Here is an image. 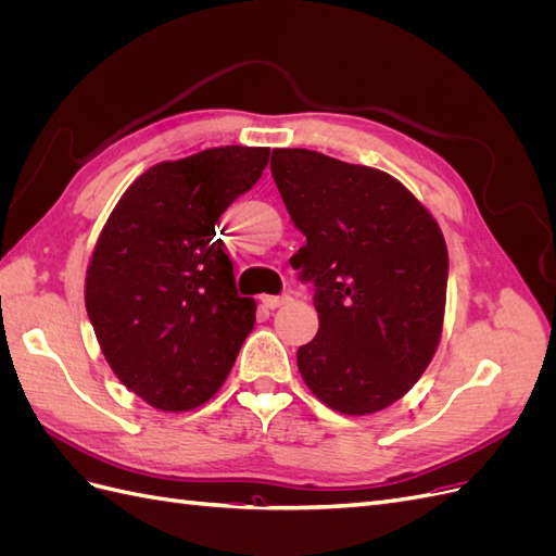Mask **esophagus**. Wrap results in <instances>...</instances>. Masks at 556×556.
I'll list each match as a JSON object with an SVG mask.
<instances>
[{"mask_svg": "<svg viewBox=\"0 0 556 556\" xmlns=\"http://www.w3.org/2000/svg\"><path fill=\"white\" fill-rule=\"evenodd\" d=\"M288 301H290L288 294H280V296L266 294V296H262V304H264L266 308H278V306H282V304H288Z\"/></svg>", "mask_w": 556, "mask_h": 556, "instance_id": "esophagus-1", "label": "esophagus"}]
</instances>
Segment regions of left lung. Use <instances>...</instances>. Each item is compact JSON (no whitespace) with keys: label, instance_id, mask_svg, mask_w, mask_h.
Instances as JSON below:
<instances>
[{"label":"left lung","instance_id":"obj_1","mask_svg":"<svg viewBox=\"0 0 556 556\" xmlns=\"http://www.w3.org/2000/svg\"><path fill=\"white\" fill-rule=\"evenodd\" d=\"M271 176L306 245L290 264L313 282L317 336L296 366L345 415L392 406L441 341L447 248L427 208L390 174L306 148H278Z\"/></svg>","mask_w":556,"mask_h":556}]
</instances>
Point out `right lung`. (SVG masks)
<instances>
[{"label":"right lung","instance_id":"1","mask_svg":"<svg viewBox=\"0 0 556 556\" xmlns=\"http://www.w3.org/2000/svg\"><path fill=\"white\" fill-rule=\"evenodd\" d=\"M268 148L223 146L155 164L129 185L99 237L86 308L121 382L160 410L206 403L255 325L215 237L223 213L255 185Z\"/></svg>","mask_w":556,"mask_h":556}]
</instances>
